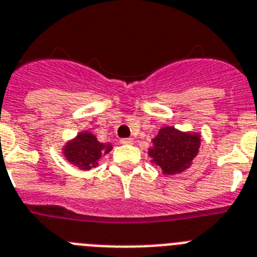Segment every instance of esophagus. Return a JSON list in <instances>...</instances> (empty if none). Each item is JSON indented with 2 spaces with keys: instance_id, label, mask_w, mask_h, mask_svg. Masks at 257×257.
I'll use <instances>...</instances> for the list:
<instances>
[{
  "instance_id": "esophagus-1",
  "label": "esophagus",
  "mask_w": 257,
  "mask_h": 257,
  "mask_svg": "<svg viewBox=\"0 0 257 257\" xmlns=\"http://www.w3.org/2000/svg\"><path fill=\"white\" fill-rule=\"evenodd\" d=\"M133 138H122V140H120V144L121 145H132L133 144Z\"/></svg>"
}]
</instances>
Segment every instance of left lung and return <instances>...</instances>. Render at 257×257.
I'll return each mask as SVG.
<instances>
[{
	"label": "left lung",
	"instance_id": "1",
	"mask_svg": "<svg viewBox=\"0 0 257 257\" xmlns=\"http://www.w3.org/2000/svg\"><path fill=\"white\" fill-rule=\"evenodd\" d=\"M200 144L202 138L198 132H182L175 126H163L151 140L150 162L159 167L164 175H178L190 168L199 153Z\"/></svg>",
	"mask_w": 257,
	"mask_h": 257
}]
</instances>
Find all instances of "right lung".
I'll use <instances>...</instances> for the list:
<instances>
[{"label": "right lung", "mask_w": 257, "mask_h": 257, "mask_svg": "<svg viewBox=\"0 0 257 257\" xmlns=\"http://www.w3.org/2000/svg\"><path fill=\"white\" fill-rule=\"evenodd\" d=\"M112 150L110 142H99L91 132H79L62 147V154L71 164L81 171H89L98 164V159Z\"/></svg>", "instance_id": "obj_1"}]
</instances>
